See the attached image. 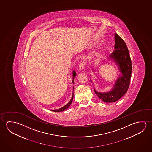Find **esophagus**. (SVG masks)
Segmentation results:
<instances>
[{
	"mask_svg": "<svg viewBox=\"0 0 152 152\" xmlns=\"http://www.w3.org/2000/svg\"><path fill=\"white\" fill-rule=\"evenodd\" d=\"M86 67V63L84 62H81L79 64V69L80 70H83Z\"/></svg>",
	"mask_w": 152,
	"mask_h": 152,
	"instance_id": "esophagus-1",
	"label": "esophagus"
}]
</instances>
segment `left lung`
Listing matches in <instances>:
<instances>
[{
  "instance_id": "obj_1",
  "label": "left lung",
  "mask_w": 152,
  "mask_h": 152,
  "mask_svg": "<svg viewBox=\"0 0 152 152\" xmlns=\"http://www.w3.org/2000/svg\"><path fill=\"white\" fill-rule=\"evenodd\" d=\"M115 48L110 55L119 66L122 76L117 80L113 89L106 93H100L94 90L96 96L105 102H113L118 100L127 92L132 75V61L127 45L118 34L115 33Z\"/></svg>"
}]
</instances>
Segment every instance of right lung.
<instances>
[{
    "mask_svg": "<svg viewBox=\"0 0 152 152\" xmlns=\"http://www.w3.org/2000/svg\"><path fill=\"white\" fill-rule=\"evenodd\" d=\"M75 75H76V73H75V72L74 71L73 72V80L72 81L73 83V81H74V77H75ZM73 99V92L72 98L71 99V100H70V102H69L67 104H66L65 106H64L63 107L61 108L58 109H56V110H51V111H54V112H61V111L65 110V109H66L68 108L69 107V106H70V104H71L72 102Z\"/></svg>",
    "mask_w": 152,
    "mask_h": 152,
    "instance_id": "1",
    "label": "right lung"
}]
</instances>
